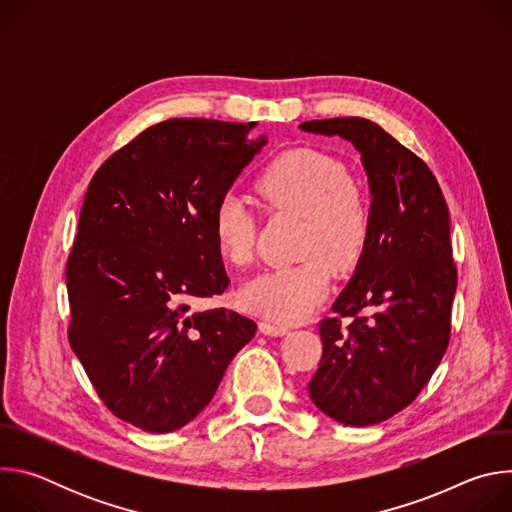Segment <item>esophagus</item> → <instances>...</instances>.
Listing matches in <instances>:
<instances>
[{
  "instance_id": "esophagus-1",
  "label": "esophagus",
  "mask_w": 512,
  "mask_h": 512,
  "mask_svg": "<svg viewBox=\"0 0 512 512\" xmlns=\"http://www.w3.org/2000/svg\"><path fill=\"white\" fill-rule=\"evenodd\" d=\"M259 330L265 334V336H283L289 332L287 326L283 324H273V322H259Z\"/></svg>"
}]
</instances>
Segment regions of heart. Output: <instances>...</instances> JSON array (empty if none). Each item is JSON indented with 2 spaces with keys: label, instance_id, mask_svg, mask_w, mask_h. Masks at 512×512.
Returning <instances> with one entry per match:
<instances>
[{
  "label": "heart",
  "instance_id": "b5f03b06",
  "mask_svg": "<svg viewBox=\"0 0 512 512\" xmlns=\"http://www.w3.org/2000/svg\"><path fill=\"white\" fill-rule=\"evenodd\" d=\"M255 190L267 210L302 216L296 265L275 267L247 281L241 304L277 322H300L326 298L332 269L356 267L371 237V208L346 166L316 150H289L257 176ZM212 235L221 257L245 267L255 253V216L237 194H225L212 214Z\"/></svg>",
  "mask_w": 512,
  "mask_h": 512
}]
</instances>
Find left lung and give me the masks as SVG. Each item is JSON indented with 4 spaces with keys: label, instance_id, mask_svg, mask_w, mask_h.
<instances>
[{
    "label": "left lung",
    "instance_id": "1",
    "mask_svg": "<svg viewBox=\"0 0 512 512\" xmlns=\"http://www.w3.org/2000/svg\"><path fill=\"white\" fill-rule=\"evenodd\" d=\"M300 129L350 141L373 196L371 237L336 316L320 322L322 360L308 391L328 417L375 425L419 395L450 342L458 271L448 204L425 162L377 123L334 117Z\"/></svg>",
    "mask_w": 512,
    "mask_h": 512
}]
</instances>
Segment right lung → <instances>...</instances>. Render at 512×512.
Instances as JSON below:
<instances>
[{
  "label": "right lung",
  "instance_id": "1",
  "mask_svg": "<svg viewBox=\"0 0 512 512\" xmlns=\"http://www.w3.org/2000/svg\"><path fill=\"white\" fill-rule=\"evenodd\" d=\"M255 123L168 119L139 133L93 176L66 263L68 340L103 403L152 433L192 421L257 324L192 310L229 275L214 208L261 152Z\"/></svg>",
  "mask_w": 512,
  "mask_h": 512
}]
</instances>
